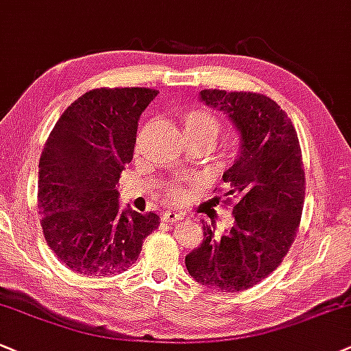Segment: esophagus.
Returning <instances> with one entry per match:
<instances>
[{
    "mask_svg": "<svg viewBox=\"0 0 351 351\" xmlns=\"http://www.w3.org/2000/svg\"><path fill=\"white\" fill-rule=\"evenodd\" d=\"M161 219L164 223H177L182 219V216L177 213V211H164L161 215Z\"/></svg>",
    "mask_w": 351,
    "mask_h": 351,
    "instance_id": "esophagus-1",
    "label": "esophagus"
}]
</instances>
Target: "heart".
Here are the masks:
<instances>
[{
    "label": "heart",
    "mask_w": 351,
    "mask_h": 351,
    "mask_svg": "<svg viewBox=\"0 0 351 351\" xmlns=\"http://www.w3.org/2000/svg\"><path fill=\"white\" fill-rule=\"evenodd\" d=\"M184 135L192 141H215L219 132V120L206 109H190L180 119ZM162 197L171 203H182L189 197V184L185 180H171L162 187Z\"/></svg>",
    "instance_id": "1"
}]
</instances>
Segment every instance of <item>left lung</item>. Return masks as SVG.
<instances>
[{
	"label": "left lung",
	"instance_id": "1",
	"mask_svg": "<svg viewBox=\"0 0 351 351\" xmlns=\"http://www.w3.org/2000/svg\"><path fill=\"white\" fill-rule=\"evenodd\" d=\"M200 97L231 117L241 154L219 190L234 223L221 237L203 224L205 239L185 267L206 288L239 293L267 278L298 234L306 190L301 146L287 112L263 94L203 89Z\"/></svg>",
	"mask_w": 351,
	"mask_h": 351
}]
</instances>
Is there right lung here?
Returning <instances> with one entry per match:
<instances>
[{
  "label": "right lung",
  "mask_w": 351,
  "mask_h": 351,
  "mask_svg": "<svg viewBox=\"0 0 351 351\" xmlns=\"http://www.w3.org/2000/svg\"><path fill=\"white\" fill-rule=\"evenodd\" d=\"M149 88L88 90L63 112L38 161L37 208L58 261L86 276L117 275L136 262L159 226L156 213L119 211L117 184L132 161Z\"/></svg>",
  "instance_id": "right-lung-1"
}]
</instances>
